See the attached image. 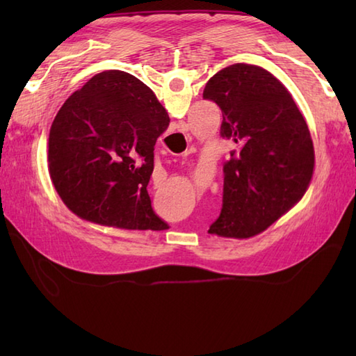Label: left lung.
Instances as JSON below:
<instances>
[{
	"mask_svg": "<svg viewBox=\"0 0 356 356\" xmlns=\"http://www.w3.org/2000/svg\"><path fill=\"white\" fill-rule=\"evenodd\" d=\"M203 97L220 107L222 136L238 145L223 166V208L208 232L254 237L297 205L311 185V133L289 90L259 65L225 67L207 82Z\"/></svg>",
	"mask_w": 356,
	"mask_h": 356,
	"instance_id": "left-lung-1",
	"label": "left lung"
}]
</instances>
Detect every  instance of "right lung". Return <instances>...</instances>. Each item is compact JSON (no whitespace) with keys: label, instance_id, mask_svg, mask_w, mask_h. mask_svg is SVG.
Masks as SVG:
<instances>
[{"label":"right lung","instance_id":"right-lung-1","mask_svg":"<svg viewBox=\"0 0 356 356\" xmlns=\"http://www.w3.org/2000/svg\"><path fill=\"white\" fill-rule=\"evenodd\" d=\"M170 116L153 90L120 70L97 73L64 102L47 142L51 184L82 220L168 229L147 191L154 145Z\"/></svg>","mask_w":356,"mask_h":356}]
</instances>
